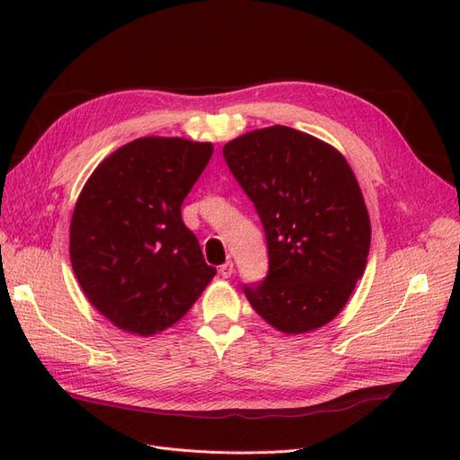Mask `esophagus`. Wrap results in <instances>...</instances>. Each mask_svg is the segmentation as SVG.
Wrapping results in <instances>:
<instances>
[{
  "instance_id": "1",
  "label": "esophagus",
  "mask_w": 460,
  "mask_h": 460,
  "mask_svg": "<svg viewBox=\"0 0 460 460\" xmlns=\"http://www.w3.org/2000/svg\"><path fill=\"white\" fill-rule=\"evenodd\" d=\"M218 272H220L222 278H230V276L234 274V262H232V261H226L225 264H220Z\"/></svg>"
}]
</instances>
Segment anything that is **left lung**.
<instances>
[{
	"instance_id": "8db88e82",
	"label": "left lung",
	"mask_w": 460,
	"mask_h": 460,
	"mask_svg": "<svg viewBox=\"0 0 460 460\" xmlns=\"http://www.w3.org/2000/svg\"><path fill=\"white\" fill-rule=\"evenodd\" d=\"M253 201L269 249V272L243 284L252 307L284 333L324 326L365 272L370 218L340 151L316 137L270 127L222 149Z\"/></svg>"
}]
</instances>
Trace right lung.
Here are the masks:
<instances>
[{
	"instance_id": "1",
	"label": "right lung",
	"mask_w": 460,
	"mask_h": 460,
	"mask_svg": "<svg viewBox=\"0 0 460 460\" xmlns=\"http://www.w3.org/2000/svg\"><path fill=\"white\" fill-rule=\"evenodd\" d=\"M211 144L140 137L90 176L71 220V262L93 307L151 336L182 318L217 274L182 220Z\"/></svg>"
}]
</instances>
